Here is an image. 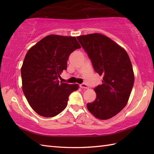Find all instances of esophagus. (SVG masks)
Segmentation results:
<instances>
[{
	"label": "esophagus",
	"mask_w": 154,
	"mask_h": 154,
	"mask_svg": "<svg viewBox=\"0 0 154 154\" xmlns=\"http://www.w3.org/2000/svg\"><path fill=\"white\" fill-rule=\"evenodd\" d=\"M80 87L82 88V89H89V87H88V85H87L85 83H82L80 85Z\"/></svg>",
	"instance_id": "34e87169"
}]
</instances>
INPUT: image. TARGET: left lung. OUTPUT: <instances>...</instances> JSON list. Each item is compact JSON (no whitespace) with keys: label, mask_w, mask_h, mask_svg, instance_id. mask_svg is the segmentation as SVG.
Segmentation results:
<instances>
[{"label":"left lung","mask_w":154,"mask_h":154,"mask_svg":"<svg viewBox=\"0 0 154 154\" xmlns=\"http://www.w3.org/2000/svg\"><path fill=\"white\" fill-rule=\"evenodd\" d=\"M77 38L94 71L103 76V84L94 89L96 99L87 103V109L98 119H109L124 109L131 93L134 75L130 57L125 50L104 35L94 33Z\"/></svg>","instance_id":"left-lung-1"}]
</instances>
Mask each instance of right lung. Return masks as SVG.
Segmentation results:
<instances>
[{"label":"right lung","instance_id":"add662e5","mask_svg":"<svg viewBox=\"0 0 154 154\" xmlns=\"http://www.w3.org/2000/svg\"><path fill=\"white\" fill-rule=\"evenodd\" d=\"M79 48L75 37L49 35L28 51L21 68L22 91L39 115H57L66 108L69 94L79 89L78 84L59 81L69 56Z\"/></svg>","mask_w":154,"mask_h":154}]
</instances>
